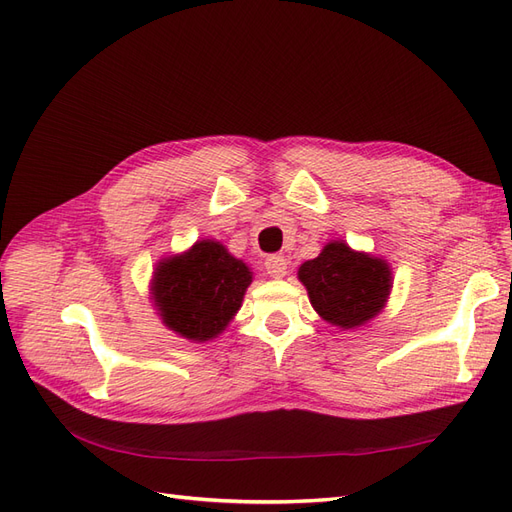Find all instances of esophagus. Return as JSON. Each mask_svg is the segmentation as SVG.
I'll return each mask as SVG.
<instances>
[{
  "label": "esophagus",
  "instance_id": "esophagus-1",
  "mask_svg": "<svg viewBox=\"0 0 512 512\" xmlns=\"http://www.w3.org/2000/svg\"><path fill=\"white\" fill-rule=\"evenodd\" d=\"M265 269L271 277H284L286 275V269H288V262L284 256L280 254H273L265 260Z\"/></svg>",
  "mask_w": 512,
  "mask_h": 512
}]
</instances>
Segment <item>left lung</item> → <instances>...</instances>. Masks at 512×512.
I'll use <instances>...</instances> for the list:
<instances>
[{"label":"left lung","mask_w":512,"mask_h":512,"mask_svg":"<svg viewBox=\"0 0 512 512\" xmlns=\"http://www.w3.org/2000/svg\"><path fill=\"white\" fill-rule=\"evenodd\" d=\"M299 280L322 320L339 329H356L384 309L393 273L386 260L331 241L314 260L303 262Z\"/></svg>","instance_id":"left-lung-1"}]
</instances>
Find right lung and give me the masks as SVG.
Wrapping results in <instances>:
<instances>
[{"label": "right lung", "instance_id": "right-lung-1", "mask_svg": "<svg viewBox=\"0 0 512 512\" xmlns=\"http://www.w3.org/2000/svg\"><path fill=\"white\" fill-rule=\"evenodd\" d=\"M252 271L220 241H196L164 258L153 271L151 294L162 322L192 342L218 337L239 312Z\"/></svg>", "mask_w": 512, "mask_h": 512}]
</instances>
